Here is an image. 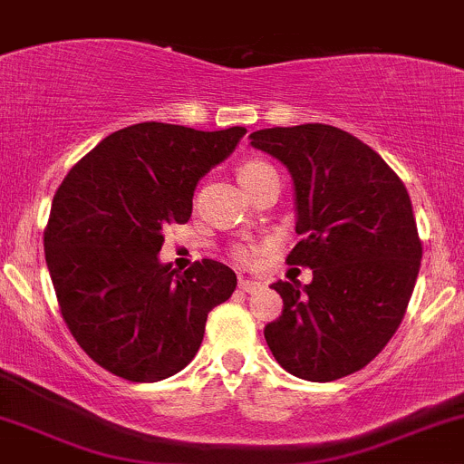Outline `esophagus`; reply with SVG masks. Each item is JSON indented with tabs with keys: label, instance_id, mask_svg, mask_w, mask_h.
<instances>
[{
	"label": "esophagus",
	"instance_id": "34e87169",
	"mask_svg": "<svg viewBox=\"0 0 464 464\" xmlns=\"http://www.w3.org/2000/svg\"><path fill=\"white\" fill-rule=\"evenodd\" d=\"M237 286H240L242 291H246V294H253V291H260L265 285L257 280H248V277H240V280H237Z\"/></svg>",
	"mask_w": 464,
	"mask_h": 464
}]
</instances>
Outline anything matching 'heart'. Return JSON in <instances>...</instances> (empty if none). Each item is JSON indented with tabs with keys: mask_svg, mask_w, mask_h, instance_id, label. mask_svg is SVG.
<instances>
[{
	"mask_svg": "<svg viewBox=\"0 0 464 464\" xmlns=\"http://www.w3.org/2000/svg\"><path fill=\"white\" fill-rule=\"evenodd\" d=\"M269 170H276L271 167L269 162H265V160H246V162H242L240 167H237V179H240L242 187H246V184L256 182L257 178H262V175H266ZM256 248L253 246H240L236 251V257L240 262H245V265H251L253 260H256Z\"/></svg>",
	"mask_w": 464,
	"mask_h": 464,
	"instance_id": "heart-1",
	"label": "heart"
}]
</instances>
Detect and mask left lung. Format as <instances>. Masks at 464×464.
Returning a JSON list of instances; mask_svg holds the SVG:
<instances>
[{
    "mask_svg": "<svg viewBox=\"0 0 464 464\" xmlns=\"http://www.w3.org/2000/svg\"><path fill=\"white\" fill-rule=\"evenodd\" d=\"M251 146L289 169L300 242L286 262L314 269L304 286L273 282L285 302L265 326L273 358L311 382L360 372L396 334L420 271L407 188L372 146L329 124L262 129Z\"/></svg>",
    "mask_w": 464,
    "mask_h": 464,
    "instance_id": "8db88e82",
    "label": "left lung"
}]
</instances>
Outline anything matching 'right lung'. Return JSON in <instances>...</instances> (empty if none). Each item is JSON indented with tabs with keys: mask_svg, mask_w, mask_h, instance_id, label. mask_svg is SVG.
<instances>
[{
	"mask_svg": "<svg viewBox=\"0 0 464 464\" xmlns=\"http://www.w3.org/2000/svg\"><path fill=\"white\" fill-rule=\"evenodd\" d=\"M245 126L162 121L102 140L53 198L44 253L66 326L106 372L158 382L198 353L208 311L236 291L216 260L178 273L158 257L167 224L188 222L199 178L233 153Z\"/></svg>",
	"mask_w": 464,
	"mask_h": 464,
	"instance_id": "add662e5",
	"label": "right lung"
}]
</instances>
